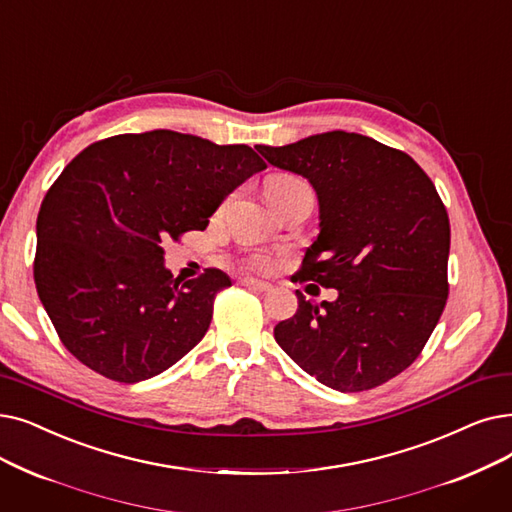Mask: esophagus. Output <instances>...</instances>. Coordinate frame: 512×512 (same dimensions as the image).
Masks as SVG:
<instances>
[{"instance_id": "obj_1", "label": "esophagus", "mask_w": 512, "mask_h": 512, "mask_svg": "<svg viewBox=\"0 0 512 512\" xmlns=\"http://www.w3.org/2000/svg\"><path fill=\"white\" fill-rule=\"evenodd\" d=\"M240 284H242V286H247V288H251V291H261V293H268L270 288H272V284H270V282L255 280V278H242V280H240Z\"/></svg>"}]
</instances>
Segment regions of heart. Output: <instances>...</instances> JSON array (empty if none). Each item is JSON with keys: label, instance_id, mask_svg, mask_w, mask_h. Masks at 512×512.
I'll return each mask as SVG.
<instances>
[{"label": "heart", "instance_id": "obj_1", "mask_svg": "<svg viewBox=\"0 0 512 512\" xmlns=\"http://www.w3.org/2000/svg\"><path fill=\"white\" fill-rule=\"evenodd\" d=\"M299 184H303V182L297 180V177H293V175H274V177H270L268 184H265V194H268V198H274ZM251 265L257 270H265L270 265V257L255 255V257H251Z\"/></svg>", "mask_w": 512, "mask_h": 512}]
</instances>
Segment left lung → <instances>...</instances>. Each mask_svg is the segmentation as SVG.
<instances>
[{
    "mask_svg": "<svg viewBox=\"0 0 512 512\" xmlns=\"http://www.w3.org/2000/svg\"><path fill=\"white\" fill-rule=\"evenodd\" d=\"M257 150L318 194L320 234L293 280L339 291L320 305L297 291V314L274 328L278 345L330 389L391 381L427 345L450 293V219L431 177L360 133Z\"/></svg>",
    "mask_w": 512,
    "mask_h": 512,
    "instance_id": "8db88e82",
    "label": "left lung"
}]
</instances>
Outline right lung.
Segmentation results:
<instances>
[{"label":"right lung","mask_w":512,"mask_h":512,"mask_svg":"<svg viewBox=\"0 0 512 512\" xmlns=\"http://www.w3.org/2000/svg\"><path fill=\"white\" fill-rule=\"evenodd\" d=\"M265 169L244 144L157 129L94 142L64 167L37 215V295L75 358L117 383L157 376L205 337L230 278L182 282L167 242L205 230L221 201Z\"/></svg>","instance_id":"obj_1"}]
</instances>
